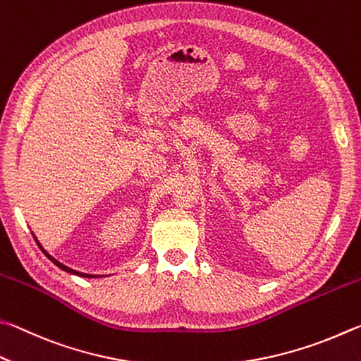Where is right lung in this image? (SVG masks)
Returning a JSON list of instances; mask_svg holds the SVG:
<instances>
[{
    "label": "right lung",
    "instance_id": "obj_1",
    "mask_svg": "<svg viewBox=\"0 0 361 361\" xmlns=\"http://www.w3.org/2000/svg\"><path fill=\"white\" fill-rule=\"evenodd\" d=\"M33 238H35V241L37 243V245H39V247H41V250L44 252V255H46L47 258H49V260L50 262H52L54 264H56V267H59L60 269H63V271H66V273H69V274H75V276H80V277H88V279H90V277H103V276H97V274H87V273H80V271H75V269H73V268H68L66 267V264H63V263H60L59 260H56V258H54L52 255H50L49 254V252H46V250H44V247H42V245H41V243L39 241H37V238L33 235Z\"/></svg>",
    "mask_w": 361,
    "mask_h": 361
}]
</instances>
